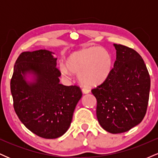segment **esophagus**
<instances>
[{"mask_svg": "<svg viewBox=\"0 0 158 158\" xmlns=\"http://www.w3.org/2000/svg\"><path fill=\"white\" fill-rule=\"evenodd\" d=\"M81 91H82L83 94H88L90 92V90L88 89V88H83L82 89H81Z\"/></svg>", "mask_w": 158, "mask_h": 158, "instance_id": "esophagus-1", "label": "esophagus"}]
</instances>
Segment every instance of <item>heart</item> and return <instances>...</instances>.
<instances>
[{
    "mask_svg": "<svg viewBox=\"0 0 158 158\" xmlns=\"http://www.w3.org/2000/svg\"><path fill=\"white\" fill-rule=\"evenodd\" d=\"M113 68L110 53L100 47H91L74 52L68 56L66 66H59L61 73L69 77L70 72L77 74L83 85L97 86L109 77Z\"/></svg>",
    "mask_w": 158,
    "mask_h": 158,
    "instance_id": "1",
    "label": "heart"
}]
</instances>
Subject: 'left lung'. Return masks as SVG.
I'll return each instance as SVG.
<instances>
[{
    "instance_id": "left-lung-1",
    "label": "left lung",
    "mask_w": 158,
    "mask_h": 158,
    "mask_svg": "<svg viewBox=\"0 0 158 158\" xmlns=\"http://www.w3.org/2000/svg\"><path fill=\"white\" fill-rule=\"evenodd\" d=\"M114 46L117 58L109 77L91 92L97 101L98 122L106 131L119 134L129 131L144 118L151 81L138 52L122 44Z\"/></svg>"
}]
</instances>
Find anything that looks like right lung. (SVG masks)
Returning <instances> with one entry per match:
<instances>
[{
	"instance_id": "obj_1",
	"label": "right lung",
	"mask_w": 158,
	"mask_h": 158,
	"mask_svg": "<svg viewBox=\"0 0 158 158\" xmlns=\"http://www.w3.org/2000/svg\"><path fill=\"white\" fill-rule=\"evenodd\" d=\"M52 52L46 50L23 52L15 61L10 81L14 109L30 131L55 139L68 131L82 93L79 86L59 83L61 72ZM27 73L34 75L27 82Z\"/></svg>"
}]
</instances>
